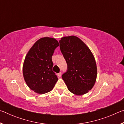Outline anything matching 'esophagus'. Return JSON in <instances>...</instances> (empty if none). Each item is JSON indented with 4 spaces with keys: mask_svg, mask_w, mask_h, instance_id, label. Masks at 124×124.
I'll return each mask as SVG.
<instances>
[{
    "mask_svg": "<svg viewBox=\"0 0 124 124\" xmlns=\"http://www.w3.org/2000/svg\"><path fill=\"white\" fill-rule=\"evenodd\" d=\"M61 74H62L61 72H60V73H58V74H57V76H58V77H61Z\"/></svg>",
    "mask_w": 124,
    "mask_h": 124,
    "instance_id": "obj_1",
    "label": "esophagus"
}]
</instances>
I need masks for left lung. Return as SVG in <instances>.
Wrapping results in <instances>:
<instances>
[{"label":"left lung","mask_w":124,"mask_h":124,"mask_svg":"<svg viewBox=\"0 0 124 124\" xmlns=\"http://www.w3.org/2000/svg\"><path fill=\"white\" fill-rule=\"evenodd\" d=\"M59 42L68 66L62 79L70 92L75 95H84L92 89L96 80L95 57L89 47L76 36L62 37Z\"/></svg>","instance_id":"8db88e82"}]
</instances>
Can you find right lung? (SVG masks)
Wrapping results in <instances>:
<instances>
[{"mask_svg": "<svg viewBox=\"0 0 124 124\" xmlns=\"http://www.w3.org/2000/svg\"><path fill=\"white\" fill-rule=\"evenodd\" d=\"M59 46L53 38H41L35 42L26 54L23 64V75L31 90L44 94L53 89L58 80L52 71V56Z\"/></svg>", "mask_w": 124, "mask_h": 124, "instance_id": "right-lung-1", "label": "right lung"}]
</instances>
